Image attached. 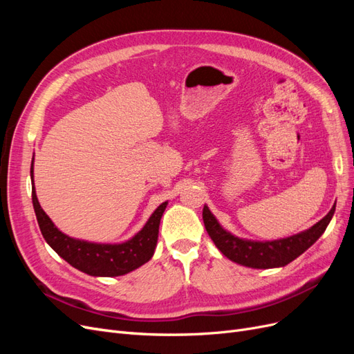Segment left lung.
<instances>
[{
  "label": "left lung",
  "mask_w": 354,
  "mask_h": 354,
  "mask_svg": "<svg viewBox=\"0 0 354 354\" xmlns=\"http://www.w3.org/2000/svg\"><path fill=\"white\" fill-rule=\"evenodd\" d=\"M334 212L335 205L330 208L322 220L317 221L308 230L297 233L289 238L267 242L241 239L230 232L224 230L207 205L203 207L202 218L209 238L229 260L246 267H252V269H273V267H283L288 263L294 261L298 255L308 250L322 236Z\"/></svg>",
  "instance_id": "8db88e82"
}]
</instances>
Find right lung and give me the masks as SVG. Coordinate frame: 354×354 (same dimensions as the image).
<instances>
[{
  "instance_id": "1",
  "label": "right lung",
  "mask_w": 354,
  "mask_h": 354,
  "mask_svg": "<svg viewBox=\"0 0 354 354\" xmlns=\"http://www.w3.org/2000/svg\"><path fill=\"white\" fill-rule=\"evenodd\" d=\"M30 180L34 185V158L30 164ZM32 203L42 236L63 260L87 274L111 277L130 273L152 259L158 242L160 217L168 202L160 203L145 227L130 241L122 243H94L73 239L62 233L41 208L35 187H32Z\"/></svg>"
}]
</instances>
